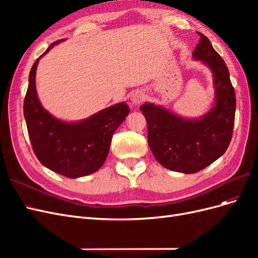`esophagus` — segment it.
<instances>
[{
	"label": "esophagus",
	"mask_w": 258,
	"mask_h": 258,
	"mask_svg": "<svg viewBox=\"0 0 258 258\" xmlns=\"http://www.w3.org/2000/svg\"><path fill=\"white\" fill-rule=\"evenodd\" d=\"M144 99H145L144 92L141 91V90H137V91H135L134 93H132L131 102L134 103V104H140V103L143 102Z\"/></svg>",
	"instance_id": "1"
}]
</instances>
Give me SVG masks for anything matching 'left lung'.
Instances as JSON below:
<instances>
[{
    "label": "left lung",
    "instance_id": "8db88e82",
    "mask_svg": "<svg viewBox=\"0 0 258 258\" xmlns=\"http://www.w3.org/2000/svg\"><path fill=\"white\" fill-rule=\"evenodd\" d=\"M192 57L206 63L213 73L215 103L199 119H185L162 106L143 104L147 141L161 166L176 172L196 173L226 152L231 141L236 114V95L225 61L200 32Z\"/></svg>",
    "mask_w": 258,
    "mask_h": 258
}]
</instances>
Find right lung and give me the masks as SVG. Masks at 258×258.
<instances>
[{"label": "right lung", "instance_id": "add662e5", "mask_svg": "<svg viewBox=\"0 0 258 258\" xmlns=\"http://www.w3.org/2000/svg\"><path fill=\"white\" fill-rule=\"evenodd\" d=\"M61 41L52 43L40 58ZM40 58L31 68L23 102L33 152L42 165L63 176L75 178L95 173L104 163L112 137L129 114V106L124 102L115 104L79 122L57 119L42 106L36 95L35 73Z\"/></svg>", "mask_w": 258, "mask_h": 258}]
</instances>
